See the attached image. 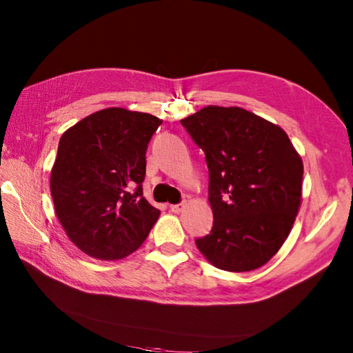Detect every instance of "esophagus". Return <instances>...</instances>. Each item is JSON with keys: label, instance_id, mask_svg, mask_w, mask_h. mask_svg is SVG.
<instances>
[{"label": "esophagus", "instance_id": "1", "mask_svg": "<svg viewBox=\"0 0 353 353\" xmlns=\"http://www.w3.org/2000/svg\"><path fill=\"white\" fill-rule=\"evenodd\" d=\"M185 208V203H179V205H171L170 206V211L172 212V214H179V212H182V209Z\"/></svg>", "mask_w": 353, "mask_h": 353}]
</instances>
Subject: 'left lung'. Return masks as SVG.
Returning <instances> with one entry per match:
<instances>
[{
  "label": "left lung",
  "mask_w": 353,
  "mask_h": 353,
  "mask_svg": "<svg viewBox=\"0 0 353 353\" xmlns=\"http://www.w3.org/2000/svg\"><path fill=\"white\" fill-rule=\"evenodd\" d=\"M209 170L211 234L196 239L226 272L256 270L279 252L302 203L303 162L279 125L243 108L206 106L181 119Z\"/></svg>",
  "instance_id": "left-lung-1"
}]
</instances>
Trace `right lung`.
Instances as JSON below:
<instances>
[{
	"label": "right lung",
	"instance_id": "obj_1",
	"mask_svg": "<svg viewBox=\"0 0 353 353\" xmlns=\"http://www.w3.org/2000/svg\"><path fill=\"white\" fill-rule=\"evenodd\" d=\"M162 119L109 108L59 141L50 190L66 235L89 256L115 261L145 241L161 215L142 196L145 152Z\"/></svg>",
	"mask_w": 353,
	"mask_h": 353
}]
</instances>
